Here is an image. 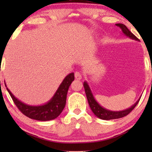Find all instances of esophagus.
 <instances>
[{
    "label": "esophagus",
    "instance_id": "obj_1",
    "mask_svg": "<svg viewBox=\"0 0 152 152\" xmlns=\"http://www.w3.org/2000/svg\"><path fill=\"white\" fill-rule=\"evenodd\" d=\"M75 79H77V80H80L82 79V74L80 72H75Z\"/></svg>",
    "mask_w": 152,
    "mask_h": 152
}]
</instances>
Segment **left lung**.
Returning a JSON list of instances; mask_svg holds the SVG:
<instances>
[{
	"label": "left lung",
	"instance_id": "obj_1",
	"mask_svg": "<svg viewBox=\"0 0 152 152\" xmlns=\"http://www.w3.org/2000/svg\"><path fill=\"white\" fill-rule=\"evenodd\" d=\"M115 26L119 27V28L121 29L122 33H123L126 37H129V38H130L131 39H133V40H136L138 41H139L138 39L137 38L135 35L133 34L124 24L117 23L115 24ZM84 87L85 93H86V95L87 99H88V104L90 106L91 109L93 112V113H94L97 118L104 120L118 119V118H123L126 115H128V114L135 107H136V106L138 104V102L140 100L141 97H140V98L136 101V102L134 104H133L131 107L128 108V109L122 110V111H111V110L107 109H105V108H104L103 107H102V106L97 102L94 96H93V94L92 91L91 90L90 86H89L88 82H87L86 81L84 82Z\"/></svg>",
	"mask_w": 152,
	"mask_h": 152
}]
</instances>
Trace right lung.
Segmentation results:
<instances>
[{
  "instance_id": "obj_1",
  "label": "right lung",
  "mask_w": 152,
  "mask_h": 152,
  "mask_svg": "<svg viewBox=\"0 0 152 152\" xmlns=\"http://www.w3.org/2000/svg\"><path fill=\"white\" fill-rule=\"evenodd\" d=\"M75 80L74 72L68 74L62 81L53 97L46 103L41 105H29L16 98L5 86L10 96L18 109L31 119L39 121H48L57 118L63 111L66 105V96L70 85Z\"/></svg>"
}]
</instances>
